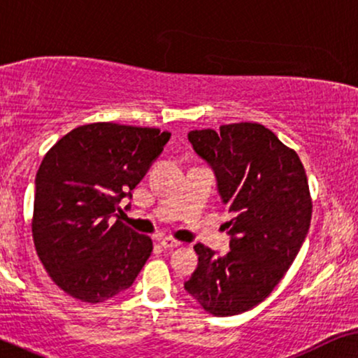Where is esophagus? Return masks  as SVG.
Segmentation results:
<instances>
[{
	"mask_svg": "<svg viewBox=\"0 0 358 358\" xmlns=\"http://www.w3.org/2000/svg\"><path fill=\"white\" fill-rule=\"evenodd\" d=\"M160 245L164 247V249H175V247L182 245V242L171 239V237H164V239L160 241Z\"/></svg>",
	"mask_w": 358,
	"mask_h": 358,
	"instance_id": "obj_1",
	"label": "esophagus"
}]
</instances>
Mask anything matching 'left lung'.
I'll use <instances>...</instances> for the list:
<instances>
[{"mask_svg": "<svg viewBox=\"0 0 358 358\" xmlns=\"http://www.w3.org/2000/svg\"><path fill=\"white\" fill-rule=\"evenodd\" d=\"M214 171L231 219L226 255L194 245L198 266L185 289L214 316H236L264 301L296 259L313 203L298 154L257 122L188 132Z\"/></svg>", "mask_w": 358, "mask_h": 358, "instance_id": "8db88e82", "label": "left lung"}]
</instances>
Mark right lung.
Masks as SVG:
<instances>
[{
    "mask_svg": "<svg viewBox=\"0 0 358 358\" xmlns=\"http://www.w3.org/2000/svg\"><path fill=\"white\" fill-rule=\"evenodd\" d=\"M169 139L170 132L154 127L94 122L70 131L45 154L36 175L32 237L66 294L103 303L132 287L152 241L114 217Z\"/></svg>",
    "mask_w": 358,
    "mask_h": 358,
    "instance_id": "1",
    "label": "right lung"
}]
</instances>
